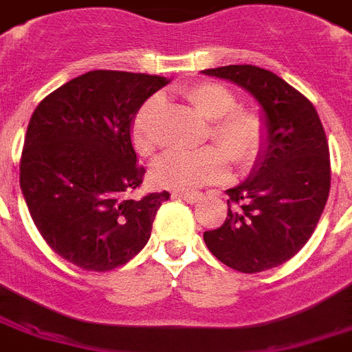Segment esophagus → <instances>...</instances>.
<instances>
[{"label": "esophagus", "mask_w": 352, "mask_h": 352, "mask_svg": "<svg viewBox=\"0 0 352 352\" xmlns=\"http://www.w3.org/2000/svg\"><path fill=\"white\" fill-rule=\"evenodd\" d=\"M173 195L181 197V199H184L190 204H195V202H199L202 199V193H199V191H175Z\"/></svg>", "instance_id": "obj_1"}]
</instances>
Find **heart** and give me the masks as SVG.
<instances>
[{
    "label": "heart",
    "instance_id": "1",
    "mask_svg": "<svg viewBox=\"0 0 352 352\" xmlns=\"http://www.w3.org/2000/svg\"><path fill=\"white\" fill-rule=\"evenodd\" d=\"M182 96L204 119V146L191 153H168L155 162L153 179L175 190H193L221 182L230 175V162L239 171L250 170L264 150L267 124L255 108L236 107L230 88L217 81L193 82L182 88ZM161 99L150 97L142 102L131 121V141L142 155L155 153L159 146L157 117Z\"/></svg>",
    "mask_w": 352,
    "mask_h": 352
}]
</instances>
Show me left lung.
<instances>
[{
  "label": "left lung",
  "instance_id": "left-lung-1",
  "mask_svg": "<svg viewBox=\"0 0 352 352\" xmlns=\"http://www.w3.org/2000/svg\"><path fill=\"white\" fill-rule=\"evenodd\" d=\"M262 104L267 141L255 170L226 193L228 217L204 231L208 250L241 273L284 264L309 241L331 188L329 144L313 102L276 74L253 65L208 68Z\"/></svg>",
  "mask_w": 352,
  "mask_h": 352
}]
</instances>
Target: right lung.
Returning <instances> with one entry per match:
<instances>
[{"mask_svg": "<svg viewBox=\"0 0 352 352\" xmlns=\"http://www.w3.org/2000/svg\"><path fill=\"white\" fill-rule=\"evenodd\" d=\"M166 77L92 70L54 90L28 122L19 186L37 231L61 258L111 271L146 245L168 191L130 197L146 173L130 128Z\"/></svg>", "mask_w": 352, "mask_h": 352, "instance_id": "add662e5", "label": "right lung"}]
</instances>
